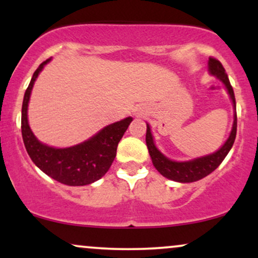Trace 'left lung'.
Returning a JSON list of instances; mask_svg holds the SVG:
<instances>
[{
  "instance_id": "8db88e82",
  "label": "left lung",
  "mask_w": 258,
  "mask_h": 258,
  "mask_svg": "<svg viewBox=\"0 0 258 258\" xmlns=\"http://www.w3.org/2000/svg\"><path fill=\"white\" fill-rule=\"evenodd\" d=\"M209 70L212 75H216L218 79L223 82L224 86L227 87L228 93H229L230 98L233 100L234 104V122L233 128L230 132L229 138L224 143V146L221 148L220 150L210 155L203 156V158L191 160V161H184V162H177L172 161V160L167 159L166 156L162 155L161 153L156 149L155 144H154L152 132H150L149 125H147V135H146V142L148 150H149L150 158H152L153 165L155 166L156 170L164 177L168 179L176 180V182L180 183H190L197 182L204 177L209 176L210 173L214 171L222 164L227 154L232 149L234 141L236 137V105H235V96H234V91L232 85H230L229 79H228L226 70H224L223 65L221 64L220 60L214 57H210L209 59Z\"/></svg>"
}]
</instances>
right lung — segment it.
<instances>
[{
  "label": "right lung",
  "mask_w": 258,
  "mask_h": 258,
  "mask_svg": "<svg viewBox=\"0 0 258 258\" xmlns=\"http://www.w3.org/2000/svg\"><path fill=\"white\" fill-rule=\"evenodd\" d=\"M44 60L26 88L22 108V135L24 146L34 164L53 179L67 185H86L102 178L116 156L117 144L131 123L132 117L104 127L91 139L79 146L55 149L38 142L28 123V103L32 86L42 70Z\"/></svg>",
  "instance_id": "right-lung-1"
}]
</instances>
